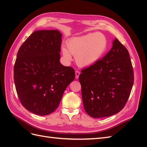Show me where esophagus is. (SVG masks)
Wrapping results in <instances>:
<instances>
[{
    "instance_id": "34e87169",
    "label": "esophagus",
    "mask_w": 147,
    "mask_h": 147,
    "mask_svg": "<svg viewBox=\"0 0 147 147\" xmlns=\"http://www.w3.org/2000/svg\"><path fill=\"white\" fill-rule=\"evenodd\" d=\"M80 74V71H75V77H76V79H78Z\"/></svg>"
}]
</instances>
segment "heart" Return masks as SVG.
<instances>
[{"instance_id": "heart-1", "label": "heart", "mask_w": 147, "mask_h": 147, "mask_svg": "<svg viewBox=\"0 0 147 147\" xmlns=\"http://www.w3.org/2000/svg\"><path fill=\"white\" fill-rule=\"evenodd\" d=\"M107 47V39L103 34L90 33L70 38L67 42L68 49L62 47L61 51L66 61L71 60V54L75 56L79 66L90 67L101 59Z\"/></svg>"}]
</instances>
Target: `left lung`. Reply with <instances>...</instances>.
I'll return each mask as SVG.
<instances>
[{"instance_id":"8db88e82","label":"left lung","mask_w":147,"mask_h":147,"mask_svg":"<svg viewBox=\"0 0 147 147\" xmlns=\"http://www.w3.org/2000/svg\"><path fill=\"white\" fill-rule=\"evenodd\" d=\"M82 73L79 82L84 109L90 116L109 117L123 109L131 92L134 73L129 52L117 38L101 60Z\"/></svg>"}]
</instances>
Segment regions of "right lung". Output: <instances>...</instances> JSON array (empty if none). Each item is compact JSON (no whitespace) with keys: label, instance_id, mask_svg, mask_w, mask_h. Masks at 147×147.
<instances>
[{"label":"right lung","instance_id":"obj_1","mask_svg":"<svg viewBox=\"0 0 147 147\" xmlns=\"http://www.w3.org/2000/svg\"><path fill=\"white\" fill-rule=\"evenodd\" d=\"M61 38L59 30L36 31L18 52L14 67L16 90L23 107L35 114L52 113L75 78L73 69L59 61Z\"/></svg>","mask_w":147,"mask_h":147}]
</instances>
